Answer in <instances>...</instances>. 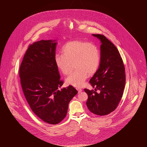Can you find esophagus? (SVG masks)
<instances>
[{"instance_id":"esophagus-1","label":"esophagus","mask_w":147,"mask_h":147,"mask_svg":"<svg viewBox=\"0 0 147 147\" xmlns=\"http://www.w3.org/2000/svg\"><path fill=\"white\" fill-rule=\"evenodd\" d=\"M76 89H77L78 91V93H79V92H82V91H83V90H82V89L79 88H76Z\"/></svg>"}]
</instances>
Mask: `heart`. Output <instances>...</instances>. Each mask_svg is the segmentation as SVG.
I'll return each instance as SVG.
<instances>
[{"mask_svg": "<svg viewBox=\"0 0 147 147\" xmlns=\"http://www.w3.org/2000/svg\"><path fill=\"white\" fill-rule=\"evenodd\" d=\"M62 54L55 56L57 68L64 75L70 70L71 63L76 70L66 78V84L75 87L84 85L90 75L96 72L100 63V51L94 44L80 40H74L65 43L62 49Z\"/></svg>", "mask_w": 147, "mask_h": 147, "instance_id": "obj_1", "label": "heart"}]
</instances>
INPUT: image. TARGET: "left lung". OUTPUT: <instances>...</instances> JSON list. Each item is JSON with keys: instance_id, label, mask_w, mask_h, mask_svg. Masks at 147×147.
<instances>
[{"instance_id": "8db88e82", "label": "left lung", "mask_w": 147, "mask_h": 147, "mask_svg": "<svg viewBox=\"0 0 147 147\" xmlns=\"http://www.w3.org/2000/svg\"><path fill=\"white\" fill-rule=\"evenodd\" d=\"M100 40V63L90 80L95 91L85 89L88 95L86 106L90 112L104 116L113 111L122 97L126 83L125 66L116 46L105 36L92 34ZM99 90L98 93L95 91Z\"/></svg>"}]
</instances>
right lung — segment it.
Listing matches in <instances>:
<instances>
[{
	"label": "right lung",
	"mask_w": 147,
	"mask_h": 147,
	"mask_svg": "<svg viewBox=\"0 0 147 147\" xmlns=\"http://www.w3.org/2000/svg\"><path fill=\"white\" fill-rule=\"evenodd\" d=\"M56 40H41L28 46L19 69L21 87L32 111L46 123L56 125L67 115L68 104L77 93L63 85L55 63Z\"/></svg>",
	"instance_id": "add662e5"
}]
</instances>
